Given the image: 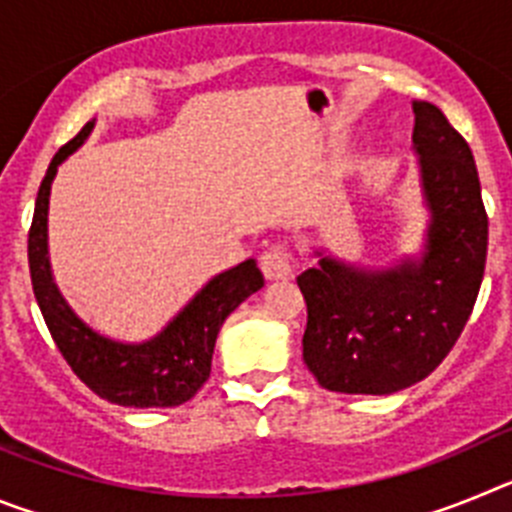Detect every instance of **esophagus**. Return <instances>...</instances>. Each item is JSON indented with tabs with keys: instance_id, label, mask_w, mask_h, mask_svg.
Instances as JSON below:
<instances>
[{
	"instance_id": "1",
	"label": "esophagus",
	"mask_w": 512,
	"mask_h": 512,
	"mask_svg": "<svg viewBox=\"0 0 512 512\" xmlns=\"http://www.w3.org/2000/svg\"><path fill=\"white\" fill-rule=\"evenodd\" d=\"M259 266L264 271V277L271 279V282L289 279L292 277V253L287 251V246H271L259 256Z\"/></svg>"
}]
</instances>
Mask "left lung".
<instances>
[{"label": "left lung", "mask_w": 512, "mask_h": 512, "mask_svg": "<svg viewBox=\"0 0 512 512\" xmlns=\"http://www.w3.org/2000/svg\"><path fill=\"white\" fill-rule=\"evenodd\" d=\"M413 148L431 223L420 259L369 271L318 251L297 277L307 305L302 359L320 387L392 395L446 359L477 302L487 212L472 148L436 104L413 102Z\"/></svg>", "instance_id": "8db88e82"}]
</instances>
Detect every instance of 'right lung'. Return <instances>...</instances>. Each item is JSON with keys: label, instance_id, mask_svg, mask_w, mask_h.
I'll return each mask as SVG.
<instances>
[{"label": "right lung", "instance_id": "right-lung-1", "mask_svg": "<svg viewBox=\"0 0 512 512\" xmlns=\"http://www.w3.org/2000/svg\"><path fill=\"white\" fill-rule=\"evenodd\" d=\"M92 128L94 120L58 148L38 189L33 225L27 233L35 300L66 364L94 395L122 408H174L192 400L207 382L217 333L225 318L264 287V277L253 259L217 274L151 341H112L81 323L53 282L48 261V197L61 161L87 140Z\"/></svg>", "mask_w": 512, "mask_h": 512}]
</instances>
